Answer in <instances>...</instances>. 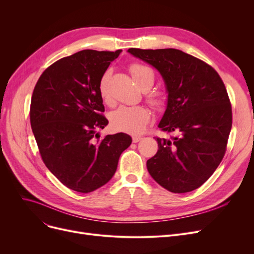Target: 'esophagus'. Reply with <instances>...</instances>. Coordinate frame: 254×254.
Segmentation results:
<instances>
[{"mask_svg": "<svg viewBox=\"0 0 254 254\" xmlns=\"http://www.w3.org/2000/svg\"><path fill=\"white\" fill-rule=\"evenodd\" d=\"M141 140H142L141 136H134V137H132V142H134V143H137V142H139Z\"/></svg>", "mask_w": 254, "mask_h": 254, "instance_id": "34e87169", "label": "esophagus"}]
</instances>
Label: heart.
<instances>
[{
    "mask_svg": "<svg viewBox=\"0 0 254 254\" xmlns=\"http://www.w3.org/2000/svg\"><path fill=\"white\" fill-rule=\"evenodd\" d=\"M129 72L137 85L142 89L146 90L152 86L154 74L148 66L141 64H132L129 66ZM108 80L109 73L106 72L99 82L100 95L105 101L108 99ZM148 98L155 106H159L163 103V98L158 92H149ZM149 119L150 112L143 106H119L110 116L111 125L115 129L130 132V134H141L147 127Z\"/></svg>",
    "mask_w": 254,
    "mask_h": 254,
    "instance_id": "b5f03b06",
    "label": "heart"
}]
</instances>
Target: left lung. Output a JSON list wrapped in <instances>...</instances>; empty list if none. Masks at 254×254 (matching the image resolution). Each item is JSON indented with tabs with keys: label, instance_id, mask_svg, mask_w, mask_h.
<instances>
[{
	"label": "left lung",
	"instance_id": "left-lung-1",
	"mask_svg": "<svg viewBox=\"0 0 254 254\" xmlns=\"http://www.w3.org/2000/svg\"><path fill=\"white\" fill-rule=\"evenodd\" d=\"M127 52L162 75L168 99L158 127L175 132L171 140L156 138L158 150L146 164L149 174L171 192L194 190L219 166L231 132L232 106L222 80L211 65L178 49Z\"/></svg>",
	"mask_w": 254,
	"mask_h": 254
}]
</instances>
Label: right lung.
Segmentation results:
<instances>
[{"instance_id": "1", "label": "right lung", "mask_w": 254, "mask_h": 254, "mask_svg": "<svg viewBox=\"0 0 254 254\" xmlns=\"http://www.w3.org/2000/svg\"><path fill=\"white\" fill-rule=\"evenodd\" d=\"M122 50L85 49L52 64L40 76L31 102V127L48 170L66 188L88 193L115 174L131 143L125 132L100 139L108 125L99 82Z\"/></svg>"}]
</instances>
